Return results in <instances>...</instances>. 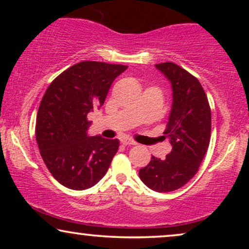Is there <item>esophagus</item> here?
<instances>
[{
	"label": "esophagus",
	"instance_id": "1",
	"mask_svg": "<svg viewBox=\"0 0 249 249\" xmlns=\"http://www.w3.org/2000/svg\"><path fill=\"white\" fill-rule=\"evenodd\" d=\"M121 142L124 144V146H130V145H136V142L132 141L130 138H124L121 139Z\"/></svg>",
	"mask_w": 249,
	"mask_h": 249
}]
</instances>
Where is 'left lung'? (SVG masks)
<instances>
[{
	"instance_id": "8db88e82",
	"label": "left lung",
	"mask_w": 249,
	"mask_h": 249,
	"mask_svg": "<svg viewBox=\"0 0 249 249\" xmlns=\"http://www.w3.org/2000/svg\"><path fill=\"white\" fill-rule=\"evenodd\" d=\"M172 88V107L164 130L172 151L165 159L152 156L139 170V178L159 193L173 192L185 186L198 171L211 139V107L202 85L178 64H155Z\"/></svg>"
}]
</instances>
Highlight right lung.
Returning <instances> with one entry per match:
<instances>
[{"label": "right lung", "instance_id": "1", "mask_svg": "<svg viewBox=\"0 0 249 249\" xmlns=\"http://www.w3.org/2000/svg\"><path fill=\"white\" fill-rule=\"evenodd\" d=\"M122 64L84 61L47 88L36 118V141L49 171L61 185L84 190L100 181L118 152V139L88 136L87 114L104 104Z\"/></svg>", "mask_w": 249, "mask_h": 249}]
</instances>
